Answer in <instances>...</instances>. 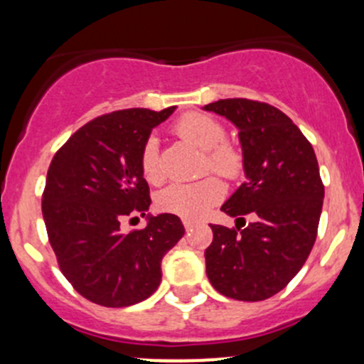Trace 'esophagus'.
<instances>
[{
    "label": "esophagus",
    "instance_id": "esophagus-1",
    "mask_svg": "<svg viewBox=\"0 0 364 364\" xmlns=\"http://www.w3.org/2000/svg\"><path fill=\"white\" fill-rule=\"evenodd\" d=\"M182 223H183V228H186V231H189L191 228H194V224H196L194 220H191V219H183Z\"/></svg>",
    "mask_w": 364,
    "mask_h": 364
}]
</instances>
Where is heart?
Listing matches in <instances>:
<instances>
[{
  "mask_svg": "<svg viewBox=\"0 0 364 364\" xmlns=\"http://www.w3.org/2000/svg\"><path fill=\"white\" fill-rule=\"evenodd\" d=\"M175 131L183 140L203 151V168L217 171L226 178H235L242 171V154L226 144L224 127L205 114H186L175 124ZM140 170L145 181L159 183L163 173L159 168V151L156 138H149L140 152ZM224 196V186L219 178L205 177L196 182L171 183L164 187L156 198V205L161 212L173 213L183 219H201L212 205Z\"/></svg>",
  "mask_w": 364,
  "mask_h": 364,
  "instance_id": "obj_1",
  "label": "heart"
}]
</instances>
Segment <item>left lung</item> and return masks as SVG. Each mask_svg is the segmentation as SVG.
<instances>
[{
  "instance_id": "left-lung-1",
  "label": "left lung",
  "mask_w": 364,
  "mask_h": 364,
  "mask_svg": "<svg viewBox=\"0 0 364 364\" xmlns=\"http://www.w3.org/2000/svg\"><path fill=\"white\" fill-rule=\"evenodd\" d=\"M203 110L238 129L247 181L220 207L256 220L245 230L210 224L205 250L210 284L228 298L261 301L282 291L301 269L319 226L324 186L316 152L279 108L252 100H219Z\"/></svg>"
}]
</instances>
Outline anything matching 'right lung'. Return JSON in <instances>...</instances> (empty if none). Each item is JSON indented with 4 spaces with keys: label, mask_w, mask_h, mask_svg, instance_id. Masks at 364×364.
Masks as SVG:
<instances>
[{
    "label": "right lung",
    "mask_w": 364,
    "mask_h": 364,
    "mask_svg": "<svg viewBox=\"0 0 364 364\" xmlns=\"http://www.w3.org/2000/svg\"><path fill=\"white\" fill-rule=\"evenodd\" d=\"M175 108L101 115L71 134L48 166L42 200L48 240L63 275L89 301L121 309L154 294L164 254L186 233L173 213H147L140 170L141 147ZM133 213L147 216L148 226L124 235L120 223Z\"/></svg>",
    "instance_id": "1"
}]
</instances>
